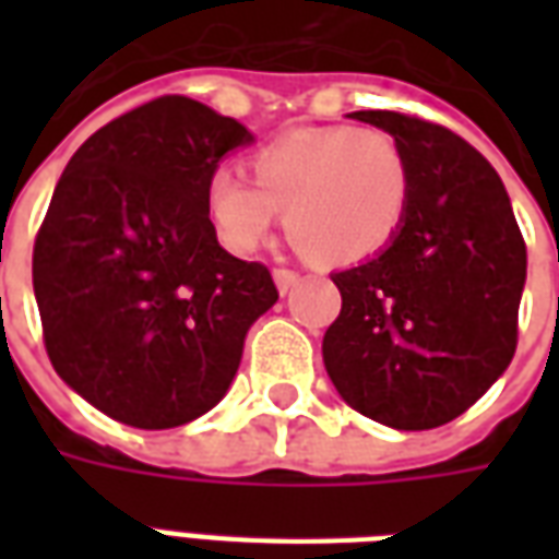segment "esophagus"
<instances>
[{"label": "esophagus", "instance_id": "34e87169", "mask_svg": "<svg viewBox=\"0 0 559 559\" xmlns=\"http://www.w3.org/2000/svg\"><path fill=\"white\" fill-rule=\"evenodd\" d=\"M299 278H302V275H299L296 269H287V266H278V269H275V284H278V290H281V293L293 290V287L299 284Z\"/></svg>", "mask_w": 559, "mask_h": 559}]
</instances>
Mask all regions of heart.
Returning a JSON list of instances; mask_svg holds the SVG:
<instances>
[{
	"label": "heart",
	"mask_w": 559,
	"mask_h": 559,
	"mask_svg": "<svg viewBox=\"0 0 559 559\" xmlns=\"http://www.w3.org/2000/svg\"><path fill=\"white\" fill-rule=\"evenodd\" d=\"M251 170L221 167L206 185L212 227L236 254L254 251L284 212L305 254L350 266L386 251L407 221L411 158L380 128H296L260 148Z\"/></svg>",
	"instance_id": "obj_1"
}]
</instances>
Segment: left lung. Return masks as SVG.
<instances>
[{"mask_svg": "<svg viewBox=\"0 0 559 559\" xmlns=\"http://www.w3.org/2000/svg\"><path fill=\"white\" fill-rule=\"evenodd\" d=\"M350 116L404 146L413 194L395 242L332 275L341 314L323 362L353 411L428 431L469 411L512 362L527 245L500 176L467 140L395 110Z\"/></svg>", "mask_w": 559, "mask_h": 559, "instance_id": "obj_1", "label": "left lung"}]
</instances>
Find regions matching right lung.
Instances as JSON below:
<instances>
[{
	"label": "right lung",
	"mask_w": 559,
	"mask_h": 559,
	"mask_svg": "<svg viewBox=\"0 0 559 559\" xmlns=\"http://www.w3.org/2000/svg\"><path fill=\"white\" fill-rule=\"evenodd\" d=\"M248 128L160 95L98 128L44 215L32 284L56 374L116 421L160 431L212 411L245 332L278 299L218 245L206 185Z\"/></svg>",
	"instance_id": "add662e5"
}]
</instances>
